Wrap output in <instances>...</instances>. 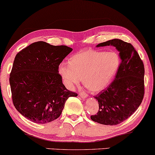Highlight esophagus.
Segmentation results:
<instances>
[{
    "instance_id": "esophagus-1",
    "label": "esophagus",
    "mask_w": 155,
    "mask_h": 155,
    "mask_svg": "<svg viewBox=\"0 0 155 155\" xmlns=\"http://www.w3.org/2000/svg\"><path fill=\"white\" fill-rule=\"evenodd\" d=\"M79 96L81 97L82 99H84H84H86L87 97H88V95H87V94L84 92H80L79 93Z\"/></svg>"
}]
</instances>
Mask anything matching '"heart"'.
<instances>
[{"label": "heart", "instance_id": "b5f03b06", "mask_svg": "<svg viewBox=\"0 0 155 155\" xmlns=\"http://www.w3.org/2000/svg\"><path fill=\"white\" fill-rule=\"evenodd\" d=\"M121 58L118 52L82 50L71 58L70 63L61 62L58 74L68 89H74L81 82L90 92L98 93L113 82L118 74Z\"/></svg>", "mask_w": 155, "mask_h": 155}]
</instances>
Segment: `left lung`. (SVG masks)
<instances>
[{"label": "left lung", "instance_id": "1", "mask_svg": "<svg viewBox=\"0 0 155 155\" xmlns=\"http://www.w3.org/2000/svg\"><path fill=\"white\" fill-rule=\"evenodd\" d=\"M113 46L119 52L121 63L115 79L103 92L94 96L99 110L91 119L103 125H117L129 118L141 105L144 94V67L131 44L113 39L96 47Z\"/></svg>", "mask_w": 155, "mask_h": 155}]
</instances>
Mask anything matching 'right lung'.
I'll return each instance as SVG.
<instances>
[{
    "label": "right lung",
    "mask_w": 155,
    "mask_h": 155,
    "mask_svg": "<svg viewBox=\"0 0 155 155\" xmlns=\"http://www.w3.org/2000/svg\"><path fill=\"white\" fill-rule=\"evenodd\" d=\"M72 50L40 41L16 54L9 82L14 105L26 118L40 124L55 120L68 98L77 96L66 88L58 71Z\"/></svg>",
    "instance_id": "1"
}]
</instances>
